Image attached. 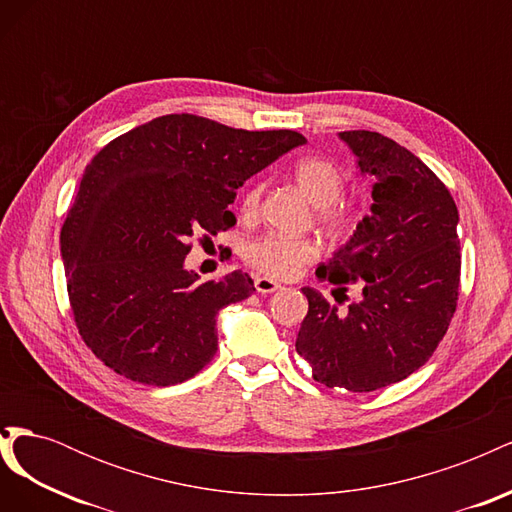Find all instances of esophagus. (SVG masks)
<instances>
[{"label":"esophagus","mask_w":512,"mask_h":512,"mask_svg":"<svg viewBox=\"0 0 512 512\" xmlns=\"http://www.w3.org/2000/svg\"><path fill=\"white\" fill-rule=\"evenodd\" d=\"M254 286H256V292H260V294H271V292H275V290H280V288H282V286L277 284V282L269 280V277H256Z\"/></svg>","instance_id":"obj_1"}]
</instances>
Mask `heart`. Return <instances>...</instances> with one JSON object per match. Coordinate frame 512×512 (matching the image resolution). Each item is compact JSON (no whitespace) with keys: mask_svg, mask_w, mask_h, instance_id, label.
Instances as JSON below:
<instances>
[{"mask_svg":"<svg viewBox=\"0 0 512 512\" xmlns=\"http://www.w3.org/2000/svg\"><path fill=\"white\" fill-rule=\"evenodd\" d=\"M292 179L305 198L318 207V218L324 226L342 230L348 226V213L337 205L344 194V173L327 158H303L292 168ZM262 185L254 183L243 196V213L254 215L260 205ZM318 256V245L312 239H290L280 235H265L245 247V260L254 269L269 277H292L307 262Z\"/></svg>","mask_w":512,"mask_h":512,"instance_id":"1","label":"heart"}]
</instances>
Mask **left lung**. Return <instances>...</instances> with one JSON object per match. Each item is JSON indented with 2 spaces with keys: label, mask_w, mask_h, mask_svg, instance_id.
<instances>
[{
  "label": "left lung",
  "mask_w": 512,
  "mask_h": 512,
  "mask_svg": "<svg viewBox=\"0 0 512 512\" xmlns=\"http://www.w3.org/2000/svg\"><path fill=\"white\" fill-rule=\"evenodd\" d=\"M339 138L371 179L374 205L316 275L339 286L363 280V299L339 314L320 292L303 288L309 309L297 352L314 380L369 393L425 365L451 324L459 211L446 185L406 147L369 130Z\"/></svg>",
  "instance_id": "obj_1"
}]
</instances>
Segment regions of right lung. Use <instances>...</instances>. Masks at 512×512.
Here are the masks:
<instances>
[{"label": "right lung", "mask_w": 512, "mask_h": 512, "mask_svg": "<svg viewBox=\"0 0 512 512\" xmlns=\"http://www.w3.org/2000/svg\"><path fill=\"white\" fill-rule=\"evenodd\" d=\"M303 143L181 113L117 136L87 164L59 243L76 327L106 367L168 386L213 359L220 309L256 288L241 271L198 284L183 265L190 239L235 226L241 185Z\"/></svg>", "instance_id": "right-lung-1"}]
</instances>
